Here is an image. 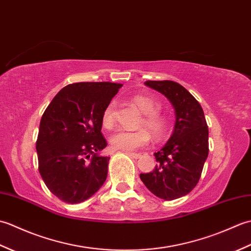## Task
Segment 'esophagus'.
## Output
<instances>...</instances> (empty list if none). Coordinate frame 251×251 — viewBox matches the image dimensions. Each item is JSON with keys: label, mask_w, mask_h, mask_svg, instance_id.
Segmentation results:
<instances>
[{"label": "esophagus", "mask_w": 251, "mask_h": 251, "mask_svg": "<svg viewBox=\"0 0 251 251\" xmlns=\"http://www.w3.org/2000/svg\"><path fill=\"white\" fill-rule=\"evenodd\" d=\"M126 153L128 154V155H129L130 157H132V158L138 159V158L141 157V154H140V153H134V152H126Z\"/></svg>", "instance_id": "obj_1"}]
</instances>
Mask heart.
<instances>
[{"mask_svg": "<svg viewBox=\"0 0 251 251\" xmlns=\"http://www.w3.org/2000/svg\"><path fill=\"white\" fill-rule=\"evenodd\" d=\"M134 102L142 112L143 117L139 123V127H148L154 137L159 138L166 134L168 129V121L166 117L159 113L161 103L155 98L146 95H136ZM115 122V102H111L105 106L101 123L104 128H111ZM147 128H139L134 131L120 129L115 131L110 138L111 147L116 150H123L126 152L137 151L149 145L151 139L150 132Z\"/></svg>", "mask_w": 251, "mask_h": 251, "instance_id": "heart-1", "label": "heart"}]
</instances>
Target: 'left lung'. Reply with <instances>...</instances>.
<instances>
[{
    "mask_svg": "<svg viewBox=\"0 0 251 251\" xmlns=\"http://www.w3.org/2000/svg\"><path fill=\"white\" fill-rule=\"evenodd\" d=\"M147 86L162 93L176 111L174 134L161 151L154 153L157 165L140 174L147 188L159 199L182 197L199 183L209 151L208 126L201 106L182 85L174 81H147Z\"/></svg>",
    "mask_w": 251,
    "mask_h": 251,
    "instance_id": "left-lung-1",
    "label": "left lung"
}]
</instances>
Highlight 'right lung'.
I'll return each mask as SVG.
<instances>
[{
    "label": "right lung",
    "mask_w": 251,
    "mask_h": 251,
    "mask_svg": "<svg viewBox=\"0 0 251 251\" xmlns=\"http://www.w3.org/2000/svg\"><path fill=\"white\" fill-rule=\"evenodd\" d=\"M121 87L110 82L69 84L43 113L36 140L39 172L60 201H84L104 183L110 157L98 154L108 145L101 116Z\"/></svg>",
    "instance_id": "right-lung-1"
}]
</instances>
